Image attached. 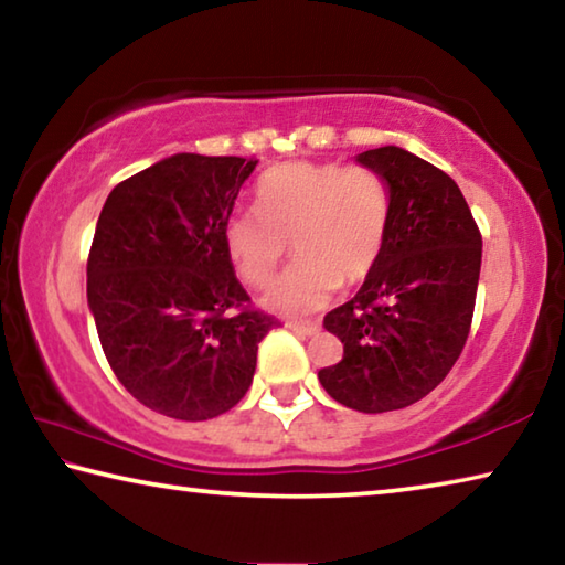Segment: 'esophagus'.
Instances as JSON below:
<instances>
[{
  "instance_id": "obj_1",
  "label": "esophagus",
  "mask_w": 565,
  "mask_h": 565,
  "mask_svg": "<svg viewBox=\"0 0 565 565\" xmlns=\"http://www.w3.org/2000/svg\"><path fill=\"white\" fill-rule=\"evenodd\" d=\"M286 327L296 333H301V337H317V333L321 331L319 323H309V321H289Z\"/></svg>"
}]
</instances>
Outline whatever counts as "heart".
Instances as JSON below:
<instances>
[{"label":"heart","instance_id":"1","mask_svg":"<svg viewBox=\"0 0 565 565\" xmlns=\"http://www.w3.org/2000/svg\"><path fill=\"white\" fill-rule=\"evenodd\" d=\"M391 196L369 167L296 161L266 171L256 186V212L224 224V246L248 286H266L289 254L296 262L266 291L264 303L301 317L329 303L339 286H359L384 254Z\"/></svg>","mask_w":565,"mask_h":565}]
</instances>
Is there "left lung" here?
<instances>
[{
  "instance_id": "1",
  "label": "left lung",
  "mask_w": 565,
  "mask_h": 565,
  "mask_svg": "<svg viewBox=\"0 0 565 565\" xmlns=\"http://www.w3.org/2000/svg\"><path fill=\"white\" fill-rule=\"evenodd\" d=\"M391 196L384 254L359 294L323 317L343 359L319 371L327 394L363 414L416 404L441 384L471 331L481 232L446 171L401 147L356 157Z\"/></svg>"
}]
</instances>
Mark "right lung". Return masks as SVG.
<instances>
[{
  "label": "right lung",
  "instance_id": "1",
  "mask_svg": "<svg viewBox=\"0 0 565 565\" xmlns=\"http://www.w3.org/2000/svg\"><path fill=\"white\" fill-rule=\"evenodd\" d=\"M256 161L174 154L111 189L87 262V301L114 376L147 408L206 420L252 386L276 323L256 311L224 224Z\"/></svg>",
  "mask_w": 565,
  "mask_h": 565
}]
</instances>
